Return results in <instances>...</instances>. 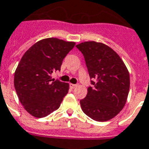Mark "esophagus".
I'll return each instance as SVG.
<instances>
[{"mask_svg":"<svg viewBox=\"0 0 149 149\" xmlns=\"http://www.w3.org/2000/svg\"><path fill=\"white\" fill-rule=\"evenodd\" d=\"M70 87L72 88V89H73V88H75V87H77V84H70Z\"/></svg>","mask_w":149,"mask_h":149,"instance_id":"esophagus-1","label":"esophagus"}]
</instances>
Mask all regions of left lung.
I'll return each mask as SVG.
<instances>
[{"label":"left lung","instance_id":"obj_1","mask_svg":"<svg viewBox=\"0 0 149 149\" xmlns=\"http://www.w3.org/2000/svg\"><path fill=\"white\" fill-rule=\"evenodd\" d=\"M76 47L84 57L91 87L80 100L83 112L104 122L115 117L124 107L130 89V75L124 62L107 45L86 41Z\"/></svg>","mask_w":149,"mask_h":149}]
</instances>
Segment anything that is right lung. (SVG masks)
Wrapping results in <instances>:
<instances>
[{
	"label": "right lung",
	"mask_w": 149,
	"mask_h": 149,
	"mask_svg": "<svg viewBox=\"0 0 149 149\" xmlns=\"http://www.w3.org/2000/svg\"><path fill=\"white\" fill-rule=\"evenodd\" d=\"M74 42L47 38L37 42L22 57L14 77L15 89L22 105L33 116H47L59 108L69 91L67 83L52 79Z\"/></svg>",
	"instance_id": "add662e5"
}]
</instances>
